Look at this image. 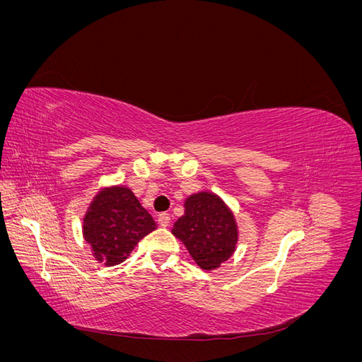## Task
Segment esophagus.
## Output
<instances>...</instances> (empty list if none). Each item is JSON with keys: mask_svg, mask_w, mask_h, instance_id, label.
Returning <instances> with one entry per match:
<instances>
[{"mask_svg": "<svg viewBox=\"0 0 362 362\" xmlns=\"http://www.w3.org/2000/svg\"><path fill=\"white\" fill-rule=\"evenodd\" d=\"M158 225L160 226H163V228H166V226H169V223H170V214L169 213H161V214H158Z\"/></svg>", "mask_w": 362, "mask_h": 362, "instance_id": "obj_1", "label": "esophagus"}]
</instances>
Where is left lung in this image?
Masks as SVG:
<instances>
[{
	"mask_svg": "<svg viewBox=\"0 0 362 362\" xmlns=\"http://www.w3.org/2000/svg\"><path fill=\"white\" fill-rule=\"evenodd\" d=\"M172 234L180 238L204 270L221 267L238 242V228L229 206L211 192H199L184 202V214L173 223Z\"/></svg>",
	"mask_w": 362,
	"mask_h": 362,
	"instance_id": "obj_1",
	"label": "left lung"
}]
</instances>
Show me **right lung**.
Here are the masks:
<instances>
[{
  "label": "right lung",
  "instance_id": "1",
  "mask_svg": "<svg viewBox=\"0 0 362 362\" xmlns=\"http://www.w3.org/2000/svg\"><path fill=\"white\" fill-rule=\"evenodd\" d=\"M157 223L124 185L104 187L95 194L83 218V237L96 261L116 266L125 261Z\"/></svg>",
  "mask_w": 362,
  "mask_h": 362
}]
</instances>
